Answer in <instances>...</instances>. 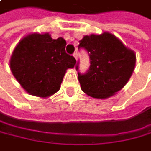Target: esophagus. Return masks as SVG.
<instances>
[{
  "label": "esophagus",
  "instance_id": "34e87169",
  "mask_svg": "<svg viewBox=\"0 0 151 151\" xmlns=\"http://www.w3.org/2000/svg\"><path fill=\"white\" fill-rule=\"evenodd\" d=\"M73 56L75 57V59L77 60V58H78V54H77V53H74V54H73Z\"/></svg>",
  "mask_w": 151,
  "mask_h": 151
}]
</instances>
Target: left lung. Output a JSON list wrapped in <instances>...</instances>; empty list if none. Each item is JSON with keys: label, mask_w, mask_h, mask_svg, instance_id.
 <instances>
[{"label": "left lung", "mask_w": 151, "mask_h": 151, "mask_svg": "<svg viewBox=\"0 0 151 151\" xmlns=\"http://www.w3.org/2000/svg\"><path fill=\"white\" fill-rule=\"evenodd\" d=\"M78 49L87 51L90 67L85 73L76 70L81 88L95 98H108L120 91L130 79L135 65V55L118 38L109 32L84 36Z\"/></svg>", "instance_id": "left-lung-1"}]
</instances>
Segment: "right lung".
Listing matches in <instances>:
<instances>
[{
    "label": "right lung",
    "mask_w": 151,
    "mask_h": 151,
    "mask_svg": "<svg viewBox=\"0 0 151 151\" xmlns=\"http://www.w3.org/2000/svg\"><path fill=\"white\" fill-rule=\"evenodd\" d=\"M66 44L63 38L54 40L48 33H33L19 42L10 68L29 94L47 97L60 89L66 70L76 64V59L66 53Z\"/></svg>",
    "instance_id": "obj_1"
}]
</instances>
